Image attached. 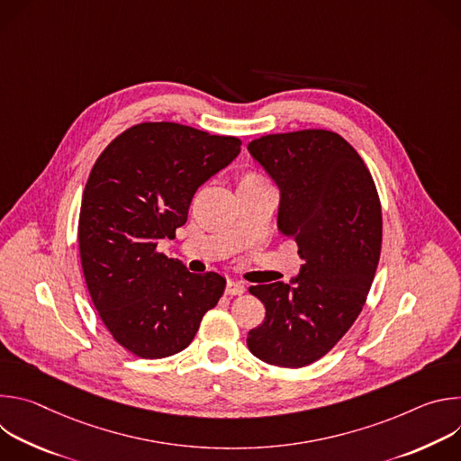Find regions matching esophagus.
<instances>
[{"label":"esophagus","mask_w":461,"mask_h":461,"mask_svg":"<svg viewBox=\"0 0 461 461\" xmlns=\"http://www.w3.org/2000/svg\"><path fill=\"white\" fill-rule=\"evenodd\" d=\"M244 292H246L244 283H239V281H228V285H226V294H228V295H242Z\"/></svg>","instance_id":"1"}]
</instances>
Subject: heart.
I'll return each mask as SVG.
<instances>
[{"instance_id": "1", "label": "heart", "mask_w": 461, "mask_h": 461, "mask_svg": "<svg viewBox=\"0 0 461 461\" xmlns=\"http://www.w3.org/2000/svg\"><path fill=\"white\" fill-rule=\"evenodd\" d=\"M265 180H262L257 173H244L239 180V185H255V184H262Z\"/></svg>"}]
</instances>
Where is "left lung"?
I'll list each match as a JSON object with an SVG mask.
<instances>
[{
	"label": "left lung",
	"mask_w": 461,
	"mask_h": 461,
	"mask_svg": "<svg viewBox=\"0 0 461 461\" xmlns=\"http://www.w3.org/2000/svg\"><path fill=\"white\" fill-rule=\"evenodd\" d=\"M248 151L281 189L277 228L297 242L303 265L292 285L249 286L267 315L246 343L260 361L301 368L330 352L363 310L381 251L379 196L334 131L267 135Z\"/></svg>",
	"instance_id": "obj_1"
}]
</instances>
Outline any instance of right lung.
Returning a JSON list of instances; mask_svg holds the SVG:
<instances>
[{
    "instance_id": "right-lung-1",
    "label": "right lung",
    "mask_w": 461,
    "mask_h": 461,
    "mask_svg": "<svg viewBox=\"0 0 461 461\" xmlns=\"http://www.w3.org/2000/svg\"><path fill=\"white\" fill-rule=\"evenodd\" d=\"M239 153L235 137L144 122L95 162L78 222L82 268L102 322L131 354L160 359L184 350L222 297V276L191 274L157 248L185 224L194 191Z\"/></svg>"
}]
</instances>
